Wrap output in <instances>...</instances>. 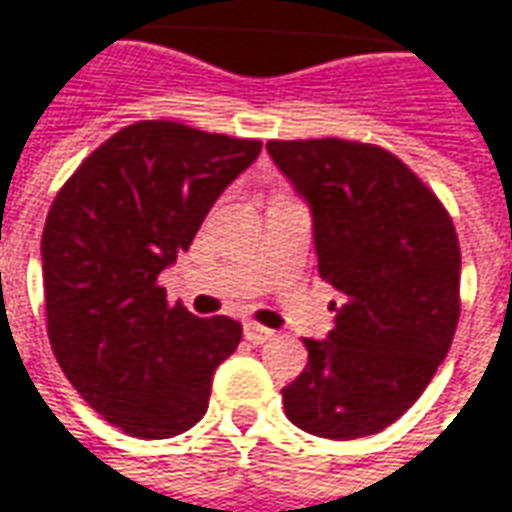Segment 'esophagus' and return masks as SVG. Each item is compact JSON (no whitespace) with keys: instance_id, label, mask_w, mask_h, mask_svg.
<instances>
[{"instance_id":"esophagus-1","label":"esophagus","mask_w":512,"mask_h":512,"mask_svg":"<svg viewBox=\"0 0 512 512\" xmlns=\"http://www.w3.org/2000/svg\"><path fill=\"white\" fill-rule=\"evenodd\" d=\"M245 339H248L250 344H264L273 339V331L259 325V322H245Z\"/></svg>"}]
</instances>
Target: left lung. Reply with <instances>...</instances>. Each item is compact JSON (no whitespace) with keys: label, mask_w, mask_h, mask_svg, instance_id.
I'll list each match as a JSON object with an SVG mask.
<instances>
[{"label":"left lung","mask_w":512,"mask_h":512,"mask_svg":"<svg viewBox=\"0 0 512 512\" xmlns=\"http://www.w3.org/2000/svg\"><path fill=\"white\" fill-rule=\"evenodd\" d=\"M311 209L320 275L342 295L333 331L303 339L306 369L284 394L289 422L350 441L380 433L422 397L460 317V245L447 209L378 146L339 137L270 140Z\"/></svg>","instance_id":"1"}]
</instances>
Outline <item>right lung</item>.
<instances>
[{"mask_svg": "<svg viewBox=\"0 0 512 512\" xmlns=\"http://www.w3.org/2000/svg\"><path fill=\"white\" fill-rule=\"evenodd\" d=\"M259 140L176 121L112 134L57 192L41 239L54 358L90 408L134 438H170L201 422L215 369L242 325L168 306L157 284Z\"/></svg>", "mask_w": 512, "mask_h": 512, "instance_id": "1", "label": "right lung"}]
</instances>
